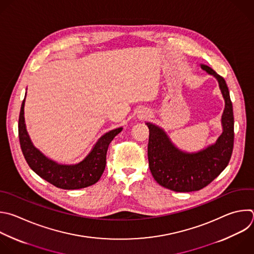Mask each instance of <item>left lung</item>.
<instances>
[{
  "label": "left lung",
  "mask_w": 254,
  "mask_h": 254,
  "mask_svg": "<svg viewBox=\"0 0 254 254\" xmlns=\"http://www.w3.org/2000/svg\"><path fill=\"white\" fill-rule=\"evenodd\" d=\"M200 65L217 79L225 103L221 117L222 133L216 142L197 152H186L171 141L162 128L146 123L150 173L158 185L178 192L195 191L208 186L227 166L233 150L234 118L227 84L211 67Z\"/></svg>",
  "instance_id": "1"
}]
</instances>
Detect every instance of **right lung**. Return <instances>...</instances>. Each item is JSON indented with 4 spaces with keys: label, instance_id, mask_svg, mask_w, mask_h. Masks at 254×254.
I'll list each match as a JSON object with an SVG mask.
<instances>
[{
    "label": "right lung",
    "instance_id": "obj_1",
    "mask_svg": "<svg viewBox=\"0 0 254 254\" xmlns=\"http://www.w3.org/2000/svg\"><path fill=\"white\" fill-rule=\"evenodd\" d=\"M24 107L25 99L19 117V138L25 159L32 170L43 180L63 190L83 189L99 182L106 167L109 145L123 127L110 130L101 136L92 151L80 162L69 165L60 164L45 156L34 146L26 129Z\"/></svg>",
    "mask_w": 254,
    "mask_h": 254
}]
</instances>
